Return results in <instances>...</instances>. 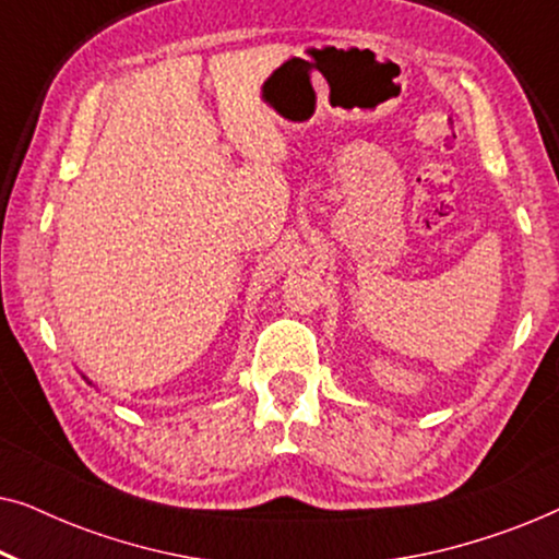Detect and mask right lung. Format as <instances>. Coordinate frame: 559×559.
Returning <instances> with one entry per match:
<instances>
[{
	"instance_id": "1",
	"label": "right lung",
	"mask_w": 559,
	"mask_h": 559,
	"mask_svg": "<svg viewBox=\"0 0 559 559\" xmlns=\"http://www.w3.org/2000/svg\"><path fill=\"white\" fill-rule=\"evenodd\" d=\"M86 381H88V379H86ZM88 384H91V381H88Z\"/></svg>"
}]
</instances>
